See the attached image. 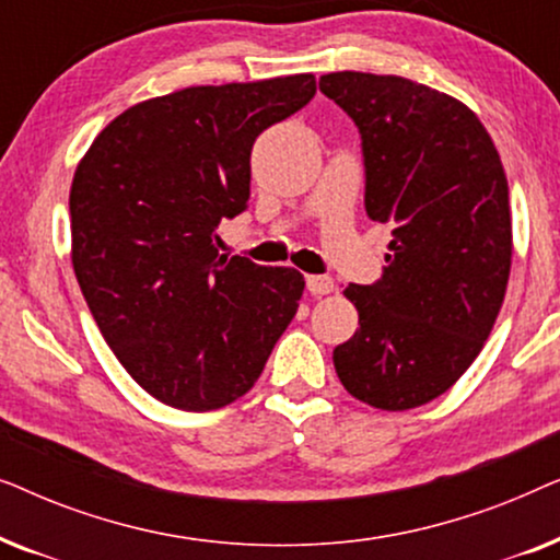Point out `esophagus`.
Wrapping results in <instances>:
<instances>
[{
	"mask_svg": "<svg viewBox=\"0 0 560 560\" xmlns=\"http://www.w3.org/2000/svg\"><path fill=\"white\" fill-rule=\"evenodd\" d=\"M305 288H308L311 295H328L334 293L336 282L331 278H326V275H308V278H305Z\"/></svg>",
	"mask_w": 560,
	"mask_h": 560,
	"instance_id": "1",
	"label": "esophagus"
}]
</instances>
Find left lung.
Segmentation results:
<instances>
[{
    "mask_svg": "<svg viewBox=\"0 0 560 560\" xmlns=\"http://www.w3.org/2000/svg\"><path fill=\"white\" fill-rule=\"evenodd\" d=\"M318 86L362 132L366 213L393 224L382 280L343 288L359 328L334 349L336 374L372 408H418L456 385L500 316L508 175L477 114L443 91L359 71Z\"/></svg>",
    "mask_w": 560,
    "mask_h": 560,
    "instance_id": "obj_1",
    "label": "left lung"
}]
</instances>
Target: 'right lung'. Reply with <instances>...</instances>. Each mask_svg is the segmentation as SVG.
I'll return each instance as SVG.
<instances>
[{
  "instance_id": "add662e5",
  "label": "right lung",
  "mask_w": 560,
  "mask_h": 560,
  "mask_svg": "<svg viewBox=\"0 0 560 560\" xmlns=\"http://www.w3.org/2000/svg\"><path fill=\"white\" fill-rule=\"evenodd\" d=\"M313 94V73H298L148 98L75 167V280L114 357L155 400L194 412L240 400L293 320L303 275L219 255L217 226L247 206L257 135Z\"/></svg>"
}]
</instances>
